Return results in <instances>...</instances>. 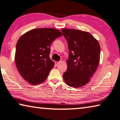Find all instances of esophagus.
I'll return each instance as SVG.
<instances>
[{"label": "esophagus", "mask_w": 120, "mask_h": 120, "mask_svg": "<svg viewBox=\"0 0 120 120\" xmlns=\"http://www.w3.org/2000/svg\"><path fill=\"white\" fill-rule=\"evenodd\" d=\"M59 63H60V62H58V61H56L55 62V64L56 65V66H57V65H58L59 64Z\"/></svg>", "instance_id": "34e87169"}]
</instances>
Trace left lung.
Instances as JSON below:
<instances>
[{"instance_id": "1", "label": "left lung", "mask_w": 120, "mask_h": 120, "mask_svg": "<svg viewBox=\"0 0 120 120\" xmlns=\"http://www.w3.org/2000/svg\"><path fill=\"white\" fill-rule=\"evenodd\" d=\"M69 51L67 69L63 78L68 86L78 88L87 84L98 66L100 46L94 36L87 32L62 28Z\"/></svg>"}]
</instances>
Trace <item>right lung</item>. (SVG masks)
<instances>
[{
  "label": "right lung",
  "mask_w": 120,
  "mask_h": 120,
  "mask_svg": "<svg viewBox=\"0 0 120 120\" xmlns=\"http://www.w3.org/2000/svg\"><path fill=\"white\" fill-rule=\"evenodd\" d=\"M58 30L36 28L22 35L16 44L15 60L22 77L32 85L46 80L54 63L50 59V45L62 36Z\"/></svg>",
  "instance_id": "1"
}]
</instances>
